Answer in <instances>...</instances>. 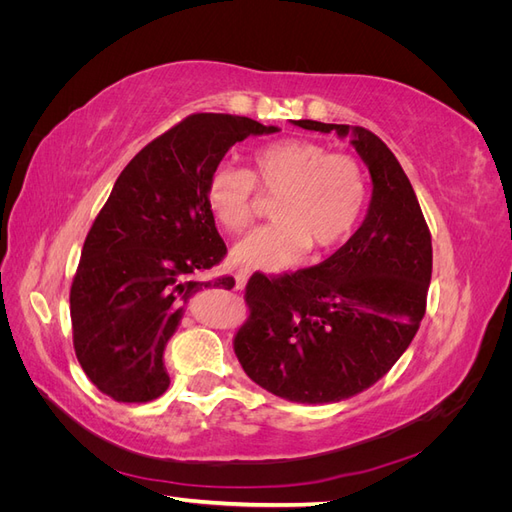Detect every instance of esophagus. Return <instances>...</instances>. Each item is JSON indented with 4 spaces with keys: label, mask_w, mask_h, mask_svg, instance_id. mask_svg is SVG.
Segmentation results:
<instances>
[{
    "label": "esophagus",
    "mask_w": 512,
    "mask_h": 512,
    "mask_svg": "<svg viewBox=\"0 0 512 512\" xmlns=\"http://www.w3.org/2000/svg\"><path fill=\"white\" fill-rule=\"evenodd\" d=\"M247 277H250V271H245V269H239L237 273H235V286H237V290H243L245 288V284H247Z\"/></svg>",
    "instance_id": "1"
}]
</instances>
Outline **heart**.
Segmentation results:
<instances>
[{
	"label": "heart",
	"mask_w": 512,
	"mask_h": 512,
	"mask_svg": "<svg viewBox=\"0 0 512 512\" xmlns=\"http://www.w3.org/2000/svg\"><path fill=\"white\" fill-rule=\"evenodd\" d=\"M252 168L220 166L207 183V207L224 230L241 232L254 220L258 190L280 196L275 220L256 228L230 252L243 269L286 271L309 247L329 250L350 237L367 200V179L359 160L331 153L314 141L286 138L252 153Z\"/></svg>",
	"instance_id": "1"
}]
</instances>
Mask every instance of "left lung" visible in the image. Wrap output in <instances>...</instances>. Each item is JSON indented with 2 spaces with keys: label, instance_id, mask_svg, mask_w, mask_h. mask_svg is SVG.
<instances>
[{
  "label": "left lung",
  "instance_id": "obj_1",
  "mask_svg": "<svg viewBox=\"0 0 512 512\" xmlns=\"http://www.w3.org/2000/svg\"><path fill=\"white\" fill-rule=\"evenodd\" d=\"M292 123L350 136L369 168V209L320 265L250 277V318L235 335V354L265 391L297 404H333L376 384L408 350L427 307L431 235L404 168L374 132Z\"/></svg>",
  "mask_w": 512,
  "mask_h": 512
}]
</instances>
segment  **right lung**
Segmentation results:
<instances>
[{
	"mask_svg": "<svg viewBox=\"0 0 512 512\" xmlns=\"http://www.w3.org/2000/svg\"><path fill=\"white\" fill-rule=\"evenodd\" d=\"M273 132L250 117L196 113L121 170L70 290L76 359L104 395L119 404L158 399L170 384L164 348L190 297L235 286L232 277L194 280L226 256L207 183L232 145Z\"/></svg>",
	"mask_w": 512,
	"mask_h": 512,
	"instance_id": "1",
	"label": "right lung"
}]
</instances>
